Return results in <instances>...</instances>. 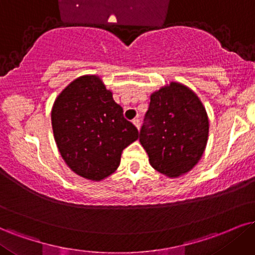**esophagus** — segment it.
Masks as SVG:
<instances>
[{"label":"esophagus","instance_id":"34e87169","mask_svg":"<svg viewBox=\"0 0 255 255\" xmlns=\"http://www.w3.org/2000/svg\"><path fill=\"white\" fill-rule=\"evenodd\" d=\"M132 123L134 124V127H136L137 128H140V121L138 118H134L133 121H132Z\"/></svg>","mask_w":255,"mask_h":255}]
</instances>
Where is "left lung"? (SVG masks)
Listing matches in <instances>:
<instances>
[{
    "instance_id": "1",
    "label": "left lung",
    "mask_w": 255,
    "mask_h": 255,
    "mask_svg": "<svg viewBox=\"0 0 255 255\" xmlns=\"http://www.w3.org/2000/svg\"><path fill=\"white\" fill-rule=\"evenodd\" d=\"M206 109L193 91L171 83L151 94L139 142L153 169L177 177L199 162L208 139Z\"/></svg>"
}]
</instances>
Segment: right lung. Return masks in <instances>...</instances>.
<instances>
[{"label":"right lung","instance_id":"obj_1","mask_svg":"<svg viewBox=\"0 0 255 255\" xmlns=\"http://www.w3.org/2000/svg\"><path fill=\"white\" fill-rule=\"evenodd\" d=\"M52 128L67 165L92 181L115 172L123 150L139 134L96 75L78 78L59 94L52 109Z\"/></svg>","mask_w":255,"mask_h":255}]
</instances>
